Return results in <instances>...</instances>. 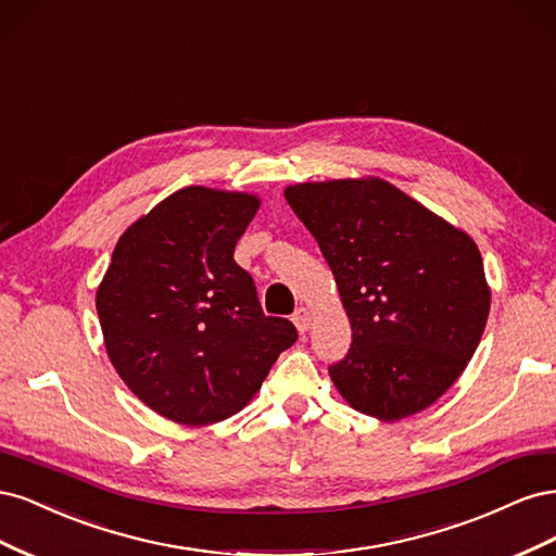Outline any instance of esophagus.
Instances as JSON below:
<instances>
[{
  "instance_id": "obj_1",
  "label": "esophagus",
  "mask_w": 556,
  "mask_h": 556,
  "mask_svg": "<svg viewBox=\"0 0 556 556\" xmlns=\"http://www.w3.org/2000/svg\"><path fill=\"white\" fill-rule=\"evenodd\" d=\"M292 323L296 325V329L301 331V333H306L308 329H311V311L308 308H296L294 311V315H292Z\"/></svg>"
}]
</instances>
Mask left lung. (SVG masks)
I'll return each mask as SVG.
<instances>
[{
  "mask_svg": "<svg viewBox=\"0 0 556 556\" xmlns=\"http://www.w3.org/2000/svg\"><path fill=\"white\" fill-rule=\"evenodd\" d=\"M285 199L313 233L350 317L329 366L352 408L396 422L462 376L490 315L476 241L380 178L299 182Z\"/></svg>",
  "mask_w": 556,
  "mask_h": 556,
  "instance_id": "obj_1",
  "label": "left lung"
}]
</instances>
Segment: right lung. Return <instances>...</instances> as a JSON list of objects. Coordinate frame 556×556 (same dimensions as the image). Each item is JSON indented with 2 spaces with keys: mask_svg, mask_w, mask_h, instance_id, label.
Here are the masks:
<instances>
[{
  "mask_svg": "<svg viewBox=\"0 0 556 556\" xmlns=\"http://www.w3.org/2000/svg\"><path fill=\"white\" fill-rule=\"evenodd\" d=\"M260 199L192 185L117 241L97 290L109 359L148 408L204 427L239 413L282 350L285 317L264 315L233 248Z\"/></svg>",
  "mask_w": 556,
  "mask_h": 556,
  "instance_id": "add662e5",
  "label": "right lung"
}]
</instances>
